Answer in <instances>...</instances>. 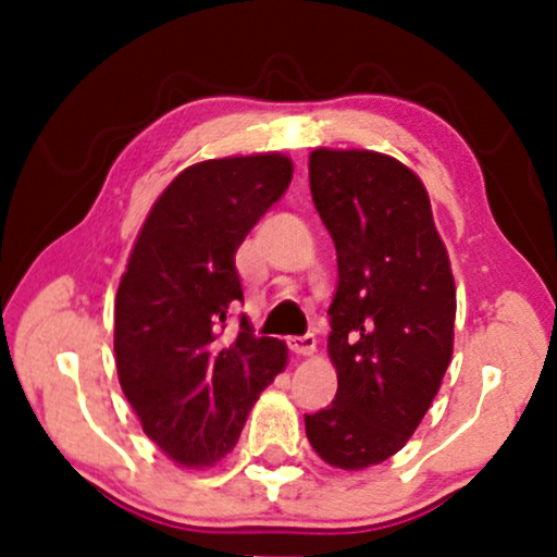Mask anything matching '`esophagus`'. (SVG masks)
Wrapping results in <instances>:
<instances>
[{"instance_id": "1", "label": "esophagus", "mask_w": 557, "mask_h": 557, "mask_svg": "<svg viewBox=\"0 0 557 557\" xmlns=\"http://www.w3.org/2000/svg\"><path fill=\"white\" fill-rule=\"evenodd\" d=\"M288 349L299 357H309L317 352V337L314 334H304V337H292L288 339Z\"/></svg>"}]
</instances>
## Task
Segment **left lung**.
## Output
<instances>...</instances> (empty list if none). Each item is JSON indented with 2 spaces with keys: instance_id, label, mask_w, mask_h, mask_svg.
I'll list each match as a JSON object with an SVG mask.
<instances>
[{
  "instance_id": "obj_1",
  "label": "left lung",
  "mask_w": 557,
  "mask_h": 557,
  "mask_svg": "<svg viewBox=\"0 0 557 557\" xmlns=\"http://www.w3.org/2000/svg\"><path fill=\"white\" fill-rule=\"evenodd\" d=\"M311 200L337 248L330 357L337 395L304 416L337 469L398 454L436 398L454 352L456 286L423 182L368 149H314Z\"/></svg>"
}]
</instances>
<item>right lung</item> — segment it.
I'll return each mask as SVG.
<instances>
[{
	"label": "right lung",
	"mask_w": 557,
	"mask_h": 557,
	"mask_svg": "<svg viewBox=\"0 0 557 557\" xmlns=\"http://www.w3.org/2000/svg\"><path fill=\"white\" fill-rule=\"evenodd\" d=\"M294 166L284 154L225 157L187 166L159 195L121 276L113 311L119 383L141 429L185 469L215 467L286 368V345L240 332L235 250L281 200Z\"/></svg>",
	"instance_id": "add662e5"
}]
</instances>
